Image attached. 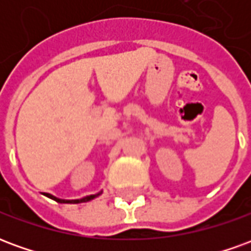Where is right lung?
<instances>
[{
  "label": "right lung",
  "instance_id": "1",
  "mask_svg": "<svg viewBox=\"0 0 251 251\" xmlns=\"http://www.w3.org/2000/svg\"><path fill=\"white\" fill-rule=\"evenodd\" d=\"M100 194H102V191L95 195H88V196H84V198H82V199H74V200L59 199V198H56V196H53V195H51V194H44V195H46V196H48L50 199L57 201V203H66V204H77V203H86V201H90V200L95 199V198H97V196H99Z\"/></svg>",
  "mask_w": 251,
  "mask_h": 251
}]
</instances>
